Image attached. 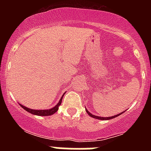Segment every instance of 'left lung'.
Segmentation results:
<instances>
[{
	"mask_svg": "<svg viewBox=\"0 0 151 151\" xmlns=\"http://www.w3.org/2000/svg\"><path fill=\"white\" fill-rule=\"evenodd\" d=\"M85 110H86L87 113L88 114L89 116H90L91 117H92V118H94V119H101V120H108V119H111L115 118V117H117L118 116L121 115L122 113H123L124 112H125V111H124V112H122V113H119V114H117V115L113 116H110V117H101V116H94V115H93V114H91L90 112H88V110L87 109H85Z\"/></svg>",
	"mask_w": 151,
	"mask_h": 151,
	"instance_id": "8db88e82",
	"label": "left lung"
}]
</instances>
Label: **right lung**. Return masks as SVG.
<instances>
[{"label": "right lung", "instance_id": "right-lung-1", "mask_svg": "<svg viewBox=\"0 0 151 151\" xmlns=\"http://www.w3.org/2000/svg\"><path fill=\"white\" fill-rule=\"evenodd\" d=\"M64 94H63L62 97L60 98V100L59 103L56 105L54 107L51 108V109H49V110H32V109H29V108L26 107V106H23L22 104H19L22 108H23L24 110H26L27 112L29 113H32L33 115H37V116H50V115H53L54 113H55L59 109V106L61 104V103H62V99H63V97Z\"/></svg>", "mask_w": 151, "mask_h": 151}]
</instances>
